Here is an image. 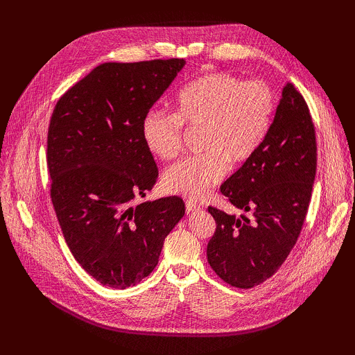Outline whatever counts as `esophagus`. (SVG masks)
Masks as SVG:
<instances>
[{
  "label": "esophagus",
  "instance_id": "1",
  "mask_svg": "<svg viewBox=\"0 0 355 355\" xmlns=\"http://www.w3.org/2000/svg\"><path fill=\"white\" fill-rule=\"evenodd\" d=\"M185 209H187V213H196V211L201 210V207L198 206V204H196V202H193L190 200L185 202Z\"/></svg>",
  "mask_w": 355,
  "mask_h": 355
}]
</instances>
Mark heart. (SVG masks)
<instances>
[{
	"instance_id": "obj_1",
	"label": "heart",
	"mask_w": 355,
	"mask_h": 355,
	"mask_svg": "<svg viewBox=\"0 0 355 355\" xmlns=\"http://www.w3.org/2000/svg\"><path fill=\"white\" fill-rule=\"evenodd\" d=\"M276 110L275 92L265 82H243L227 73H209L185 85L175 96L174 115L148 112L142 138L159 159L175 158L182 126L202 128L201 155L189 157L164 173L162 189L189 200L209 196L233 165L248 162L269 134Z\"/></svg>"
}]
</instances>
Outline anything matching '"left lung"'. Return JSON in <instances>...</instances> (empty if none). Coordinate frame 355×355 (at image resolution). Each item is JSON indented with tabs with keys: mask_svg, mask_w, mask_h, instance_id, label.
I'll list each match as a JSON object with an SVG mask.
<instances>
[{
	"mask_svg": "<svg viewBox=\"0 0 355 355\" xmlns=\"http://www.w3.org/2000/svg\"><path fill=\"white\" fill-rule=\"evenodd\" d=\"M315 174L312 118L301 93L288 82L263 144L221 184L223 196L243 214L209 207L217 227L207 260L223 281L249 289L282 266L302 230Z\"/></svg>",
	"mask_w": 355,
	"mask_h": 355,
	"instance_id": "left-lung-1",
	"label": "left lung"
}]
</instances>
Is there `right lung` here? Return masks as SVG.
Instances as JSON below:
<instances>
[{
  "mask_svg": "<svg viewBox=\"0 0 355 355\" xmlns=\"http://www.w3.org/2000/svg\"><path fill=\"white\" fill-rule=\"evenodd\" d=\"M185 66L182 59L103 63L55 103L47 135L51 201L78 263L114 289L154 270L184 201L130 206L154 187L158 168L142 122Z\"/></svg>",
  "mask_w": 355,
  "mask_h": 355,
  "instance_id": "right-lung-1",
  "label": "right lung"
}]
</instances>
